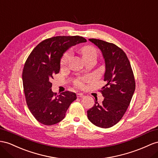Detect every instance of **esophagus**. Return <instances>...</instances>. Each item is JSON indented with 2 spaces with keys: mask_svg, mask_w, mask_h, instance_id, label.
<instances>
[{
  "mask_svg": "<svg viewBox=\"0 0 158 158\" xmlns=\"http://www.w3.org/2000/svg\"><path fill=\"white\" fill-rule=\"evenodd\" d=\"M77 98H83L84 95L83 94H77Z\"/></svg>",
  "mask_w": 158,
  "mask_h": 158,
  "instance_id": "obj_1",
  "label": "esophagus"
}]
</instances>
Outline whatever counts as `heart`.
Returning <instances> with one entry per match:
<instances>
[{
	"mask_svg": "<svg viewBox=\"0 0 158 158\" xmlns=\"http://www.w3.org/2000/svg\"><path fill=\"white\" fill-rule=\"evenodd\" d=\"M81 53L82 55V56L83 59L85 60H87L89 59H96L97 56H98V51L96 48L90 45H85L83 46L80 49ZM71 56V51L70 50L67 51L62 56L61 59H60V65L61 67H63L68 63ZM89 80L88 77L85 78H78L76 80H75L74 84L76 87H82L84 85V83Z\"/></svg>",
	"mask_w": 158,
	"mask_h": 158,
	"instance_id": "b5f03b06",
	"label": "heart"
}]
</instances>
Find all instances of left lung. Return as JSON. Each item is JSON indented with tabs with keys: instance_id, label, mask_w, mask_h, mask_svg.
Listing matches in <instances>:
<instances>
[{
	"instance_id": "8db88e82",
	"label": "left lung",
	"mask_w": 158,
	"mask_h": 158,
	"mask_svg": "<svg viewBox=\"0 0 158 158\" xmlns=\"http://www.w3.org/2000/svg\"><path fill=\"white\" fill-rule=\"evenodd\" d=\"M102 51L106 62L104 81L99 91L104 97L102 103H95L87 111L88 119L102 128L114 126L123 118L135 91V81L130 63L125 52L114 43L89 39Z\"/></svg>"
}]
</instances>
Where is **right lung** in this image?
I'll return each mask as SVG.
<instances>
[{"instance_id": "right-lung-1", "label": "right lung", "mask_w": 158, "mask_h": 158, "mask_svg": "<svg viewBox=\"0 0 158 158\" xmlns=\"http://www.w3.org/2000/svg\"><path fill=\"white\" fill-rule=\"evenodd\" d=\"M86 41L80 36H56L40 42L28 56L23 70L24 93L28 107L39 123L52 125L60 122L77 99L75 93L68 91L56 95L51 90V81L59 73L64 52Z\"/></svg>"}]
</instances>
